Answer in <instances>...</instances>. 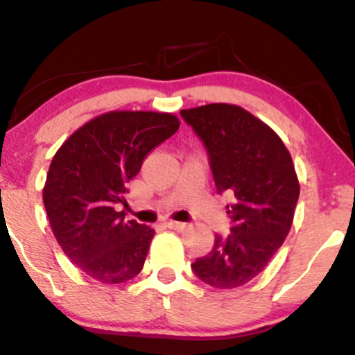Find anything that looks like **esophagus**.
<instances>
[{
	"label": "esophagus",
	"mask_w": 355,
	"mask_h": 355,
	"mask_svg": "<svg viewBox=\"0 0 355 355\" xmlns=\"http://www.w3.org/2000/svg\"><path fill=\"white\" fill-rule=\"evenodd\" d=\"M166 227H170V230H175V231H184L187 225L185 223H178V221H166L165 223Z\"/></svg>",
	"instance_id": "34e87169"
}]
</instances>
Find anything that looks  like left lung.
I'll use <instances>...</instances> for the list:
<instances>
[{
    "instance_id": "8db88e82",
    "label": "left lung",
    "mask_w": 355,
    "mask_h": 355,
    "mask_svg": "<svg viewBox=\"0 0 355 355\" xmlns=\"http://www.w3.org/2000/svg\"><path fill=\"white\" fill-rule=\"evenodd\" d=\"M207 149L218 193L233 196L226 206L231 234H216L211 253L192 263L206 284L245 286L268 266L293 226L300 180L293 158L266 122L231 103L180 110Z\"/></svg>"
}]
</instances>
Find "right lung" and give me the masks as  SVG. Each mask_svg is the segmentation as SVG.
<instances>
[{"label": "right lung", "instance_id": "add662e5", "mask_svg": "<svg viewBox=\"0 0 355 355\" xmlns=\"http://www.w3.org/2000/svg\"><path fill=\"white\" fill-rule=\"evenodd\" d=\"M166 112L112 110L74 130L52 158L42 190L51 230L81 272L121 284L141 272L155 230L124 221L125 185L153 148L177 132Z\"/></svg>", "mask_w": 355, "mask_h": 355}]
</instances>
